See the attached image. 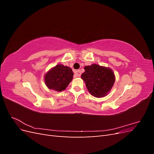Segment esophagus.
<instances>
[{
  "instance_id": "1",
  "label": "esophagus",
  "mask_w": 154,
  "mask_h": 154,
  "mask_svg": "<svg viewBox=\"0 0 154 154\" xmlns=\"http://www.w3.org/2000/svg\"><path fill=\"white\" fill-rule=\"evenodd\" d=\"M74 73H75V75L76 76H78V77H80L81 76V74H82L80 70H76V71H74Z\"/></svg>"
}]
</instances>
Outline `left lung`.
I'll return each mask as SVG.
<instances>
[{
  "label": "left lung",
  "instance_id": "left-lung-1",
  "mask_svg": "<svg viewBox=\"0 0 154 154\" xmlns=\"http://www.w3.org/2000/svg\"><path fill=\"white\" fill-rule=\"evenodd\" d=\"M85 72L82 78L91 94L97 97L106 95L113 86L115 76L113 71L109 68L101 67L97 64L84 67Z\"/></svg>",
  "mask_w": 154,
  "mask_h": 154
}]
</instances>
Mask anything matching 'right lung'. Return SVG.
<instances>
[{"instance_id": "add662e5", "label": "right lung", "mask_w": 154, "mask_h": 154, "mask_svg": "<svg viewBox=\"0 0 154 154\" xmlns=\"http://www.w3.org/2000/svg\"><path fill=\"white\" fill-rule=\"evenodd\" d=\"M72 69L63 65H57L45 74V83L50 89L62 91L68 86L73 78Z\"/></svg>"}]
</instances>
